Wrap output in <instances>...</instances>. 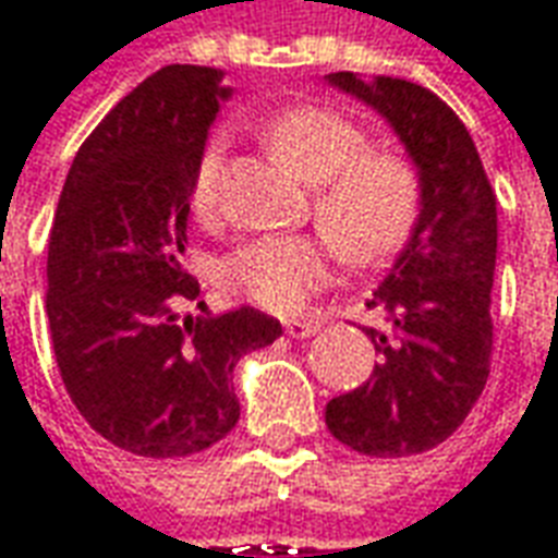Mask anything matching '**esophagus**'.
<instances>
[{"instance_id":"1","label":"esophagus","mask_w":558,"mask_h":558,"mask_svg":"<svg viewBox=\"0 0 558 558\" xmlns=\"http://www.w3.org/2000/svg\"><path fill=\"white\" fill-rule=\"evenodd\" d=\"M318 330V322L313 318H288L286 322V333L288 337H294V340H306V337H313Z\"/></svg>"}]
</instances>
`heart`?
Returning <instances> with one entry per match:
<instances>
[{
    "label": "heart",
    "mask_w": 558,
    "mask_h": 558,
    "mask_svg": "<svg viewBox=\"0 0 558 558\" xmlns=\"http://www.w3.org/2000/svg\"><path fill=\"white\" fill-rule=\"evenodd\" d=\"M276 157L313 184V233H270L242 242L218 267V286L270 313H294L328 286L333 250L355 267L391 257L416 228L422 182L416 167L391 151H371L367 136L345 114L301 106L276 114L260 130ZM225 140L206 142L194 169L191 206L203 221L218 213Z\"/></svg>",
    "instance_id": "obj_1"
}]
</instances>
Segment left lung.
Returning a JSON list of instances; mask_svg holds the SVG:
<instances>
[{"mask_svg": "<svg viewBox=\"0 0 558 558\" xmlns=\"http://www.w3.org/2000/svg\"><path fill=\"white\" fill-rule=\"evenodd\" d=\"M328 81L374 106L416 160L422 209L367 310L389 330L364 328L379 361L359 389L325 407L330 434L374 459L444 444L486 389L498 209L477 145L440 96L403 78Z\"/></svg>", "mask_w": 558, "mask_h": 558, "instance_id": "left-lung-1", "label": "left lung"}]
</instances>
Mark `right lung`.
<instances>
[{"mask_svg": "<svg viewBox=\"0 0 558 558\" xmlns=\"http://www.w3.org/2000/svg\"><path fill=\"white\" fill-rule=\"evenodd\" d=\"M221 72L163 66L96 124L72 160L48 240L53 359L84 422L145 459L218 444L240 418L236 361L282 325L255 306L213 316L182 267L194 169ZM197 302L199 317H182Z\"/></svg>", "mask_w": 558, "mask_h": 558, "instance_id": "right-lung-1", "label": "right lung"}]
</instances>
